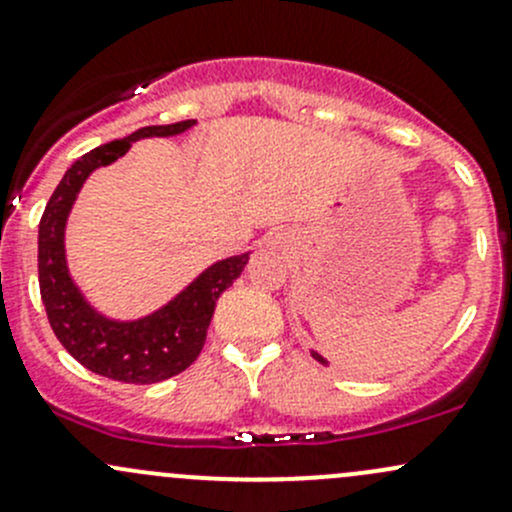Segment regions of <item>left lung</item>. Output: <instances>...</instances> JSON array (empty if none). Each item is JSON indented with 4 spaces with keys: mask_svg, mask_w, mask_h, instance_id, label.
<instances>
[{
    "mask_svg": "<svg viewBox=\"0 0 512 512\" xmlns=\"http://www.w3.org/2000/svg\"><path fill=\"white\" fill-rule=\"evenodd\" d=\"M312 356H314V359H317V361H322V364H327V361H324V359H322V356H319L317 352H312Z\"/></svg>",
    "mask_w": 512,
    "mask_h": 512,
    "instance_id": "left-lung-1",
    "label": "left lung"
}]
</instances>
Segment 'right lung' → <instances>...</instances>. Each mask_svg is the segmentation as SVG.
<instances>
[{"label":"right lung","mask_w":512,"mask_h":512,"mask_svg":"<svg viewBox=\"0 0 512 512\" xmlns=\"http://www.w3.org/2000/svg\"><path fill=\"white\" fill-rule=\"evenodd\" d=\"M195 121L143 126L81 156L66 170L39 223V292L56 339L79 364L123 384H156L188 369L203 352L215 302L245 270L250 255L215 262L156 314L138 322H111L96 314L71 282L64 255V225L76 193L98 165H108L148 136H175Z\"/></svg>","instance_id":"obj_1"}]
</instances>
